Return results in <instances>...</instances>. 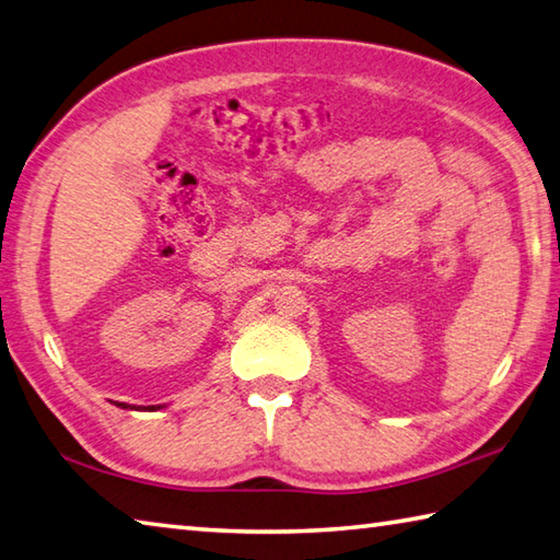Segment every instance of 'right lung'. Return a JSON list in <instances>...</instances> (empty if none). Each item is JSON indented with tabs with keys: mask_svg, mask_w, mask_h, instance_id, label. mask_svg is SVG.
<instances>
[{
	"mask_svg": "<svg viewBox=\"0 0 560 560\" xmlns=\"http://www.w3.org/2000/svg\"><path fill=\"white\" fill-rule=\"evenodd\" d=\"M121 407H126V405H121ZM153 409H155V407H153Z\"/></svg>",
	"mask_w": 560,
	"mask_h": 560,
	"instance_id": "1",
	"label": "right lung"
}]
</instances>
